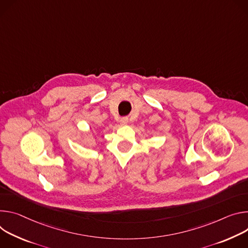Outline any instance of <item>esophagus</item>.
I'll list each match as a JSON object with an SVG mask.
<instances>
[{"label": "esophagus", "mask_w": 248, "mask_h": 248, "mask_svg": "<svg viewBox=\"0 0 248 248\" xmlns=\"http://www.w3.org/2000/svg\"><path fill=\"white\" fill-rule=\"evenodd\" d=\"M128 123V118L127 117H123L120 119V124L121 125H126Z\"/></svg>", "instance_id": "esophagus-1"}]
</instances>
